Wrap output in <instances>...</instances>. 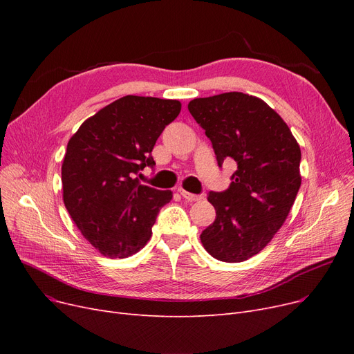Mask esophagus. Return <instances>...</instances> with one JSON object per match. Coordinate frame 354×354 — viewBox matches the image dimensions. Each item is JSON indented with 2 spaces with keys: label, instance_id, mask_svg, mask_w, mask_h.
Wrapping results in <instances>:
<instances>
[{
  "label": "esophagus",
  "instance_id": "1",
  "mask_svg": "<svg viewBox=\"0 0 354 354\" xmlns=\"http://www.w3.org/2000/svg\"><path fill=\"white\" fill-rule=\"evenodd\" d=\"M178 191H179V194L182 195V198H185V199L189 201V202H195V201H199V199L202 198L201 195H195V194H191V192H188V191H185L183 188H179Z\"/></svg>",
  "mask_w": 354,
  "mask_h": 354
}]
</instances>
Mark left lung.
Listing matches in <instances>:
<instances>
[{"label": "left lung", "instance_id": "left-lung-1", "mask_svg": "<svg viewBox=\"0 0 354 354\" xmlns=\"http://www.w3.org/2000/svg\"><path fill=\"white\" fill-rule=\"evenodd\" d=\"M188 109L218 165L236 163L230 188L208 195L216 218L201 243L219 261H245L270 244L290 214L301 185L300 146L274 109L245 93L194 99Z\"/></svg>", "mask_w": 354, "mask_h": 354}]
</instances>
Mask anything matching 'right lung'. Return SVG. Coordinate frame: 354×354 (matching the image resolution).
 <instances>
[{"instance_id": "add662e5", "label": "right lung", "mask_w": 354, "mask_h": 354, "mask_svg": "<svg viewBox=\"0 0 354 354\" xmlns=\"http://www.w3.org/2000/svg\"><path fill=\"white\" fill-rule=\"evenodd\" d=\"M179 100L124 96L82 123L62 165L64 205L83 236L102 255L126 258L140 251L172 191L140 185L153 166L152 149L180 111Z\"/></svg>"}]
</instances>
